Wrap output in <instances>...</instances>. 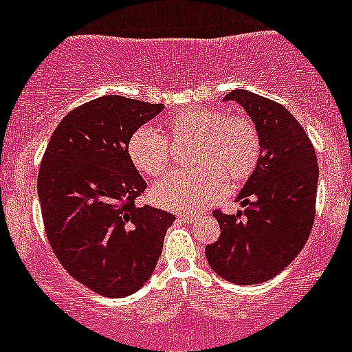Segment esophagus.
Masks as SVG:
<instances>
[{
    "mask_svg": "<svg viewBox=\"0 0 352 352\" xmlns=\"http://www.w3.org/2000/svg\"><path fill=\"white\" fill-rule=\"evenodd\" d=\"M176 219L178 220H182V222H194V220H197V214H194V213H179V214H176Z\"/></svg>",
    "mask_w": 352,
    "mask_h": 352,
    "instance_id": "esophagus-1",
    "label": "esophagus"
}]
</instances>
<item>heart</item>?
<instances>
[{"mask_svg": "<svg viewBox=\"0 0 352 352\" xmlns=\"http://www.w3.org/2000/svg\"><path fill=\"white\" fill-rule=\"evenodd\" d=\"M169 138L188 141L195 169L164 176L149 188V199L169 211H199L222 197L231 183H241L256 169L261 139L250 120L226 116L211 107H192L164 121ZM126 157L144 176H160L169 166V142L158 130L141 126L126 142Z\"/></svg>", "mask_w": 352, "mask_h": 352, "instance_id": "obj_1", "label": "heart"}]
</instances>
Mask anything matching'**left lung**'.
Here are the masks:
<instances>
[{"instance_id":"obj_1","label":"left lung","mask_w":352,"mask_h":352,"mask_svg":"<svg viewBox=\"0 0 352 352\" xmlns=\"http://www.w3.org/2000/svg\"><path fill=\"white\" fill-rule=\"evenodd\" d=\"M223 100L245 109L261 139L257 166L238 194L243 211H214L220 238L206 247L211 270L236 285L261 284L287 268L316 217L319 167L309 135L284 105L234 89Z\"/></svg>"}]
</instances>
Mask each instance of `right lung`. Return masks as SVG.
I'll use <instances>...</instances> for the list:
<instances>
[{"label":"right lung","instance_id":"right-lung-1","mask_svg":"<svg viewBox=\"0 0 352 352\" xmlns=\"http://www.w3.org/2000/svg\"><path fill=\"white\" fill-rule=\"evenodd\" d=\"M164 104L105 95L74 109L49 139L38 199L49 243L77 282L107 298L149 280L173 213L135 206L146 182L126 157L130 135Z\"/></svg>","mask_w":352,"mask_h":352}]
</instances>
